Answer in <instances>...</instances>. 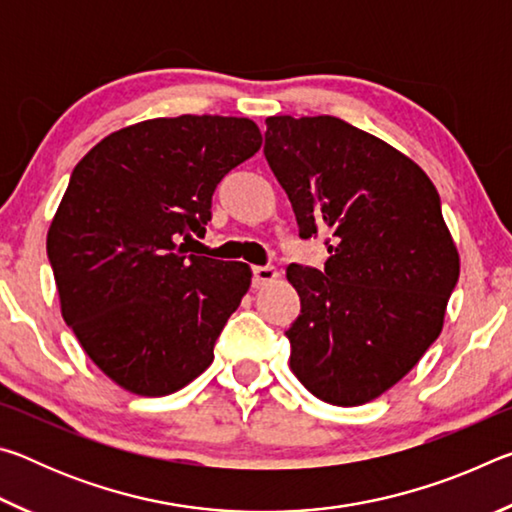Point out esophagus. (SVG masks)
Segmentation results:
<instances>
[{
  "label": "esophagus",
  "instance_id": "esophagus-1",
  "mask_svg": "<svg viewBox=\"0 0 512 512\" xmlns=\"http://www.w3.org/2000/svg\"><path fill=\"white\" fill-rule=\"evenodd\" d=\"M277 277V271L273 266H255L253 268V287H266L268 282H273Z\"/></svg>",
  "mask_w": 512,
  "mask_h": 512
}]
</instances>
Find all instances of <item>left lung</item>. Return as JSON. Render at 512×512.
Here are the masks:
<instances>
[{
    "label": "left lung",
    "instance_id": "left-lung-1",
    "mask_svg": "<svg viewBox=\"0 0 512 512\" xmlns=\"http://www.w3.org/2000/svg\"><path fill=\"white\" fill-rule=\"evenodd\" d=\"M264 137L300 237L329 235L325 271L287 268L291 370L318 400L366 404L443 329L461 264L440 196L411 158L339 117H268Z\"/></svg>",
    "mask_w": 512,
    "mask_h": 512
}]
</instances>
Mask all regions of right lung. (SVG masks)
Returning <instances> with one entry per match:
<instances>
[{"instance_id": "obj_1", "label": "right lung", "mask_w": 512, "mask_h": 512, "mask_svg": "<svg viewBox=\"0 0 512 512\" xmlns=\"http://www.w3.org/2000/svg\"><path fill=\"white\" fill-rule=\"evenodd\" d=\"M259 146L244 117H160L103 137L74 167L47 255L65 323L126 391L176 393L212 363L253 273L179 239L205 237L216 185Z\"/></svg>"}]
</instances>
